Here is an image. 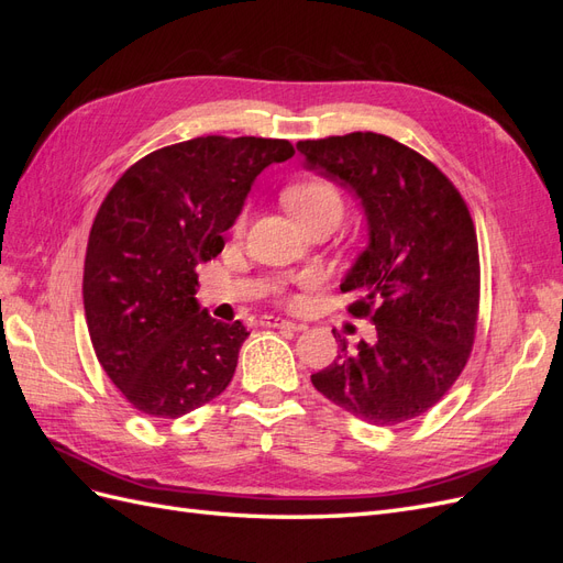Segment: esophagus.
I'll use <instances>...</instances> for the list:
<instances>
[{"label": "esophagus", "instance_id": "obj_1", "mask_svg": "<svg viewBox=\"0 0 563 563\" xmlns=\"http://www.w3.org/2000/svg\"><path fill=\"white\" fill-rule=\"evenodd\" d=\"M261 327H267V329H288V331H302V323L288 321V319H282V317H272V314H265V317L261 319Z\"/></svg>", "mask_w": 563, "mask_h": 563}]
</instances>
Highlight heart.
<instances>
[{"label": "heart", "instance_id": "b5f03b06", "mask_svg": "<svg viewBox=\"0 0 563 563\" xmlns=\"http://www.w3.org/2000/svg\"><path fill=\"white\" fill-rule=\"evenodd\" d=\"M284 201L300 225L327 211L343 213V199H340L335 185L321 178H310V180H300L291 185L284 192ZM244 223H246V213H242L240 220H236V232L244 228ZM308 284H312V279H308Z\"/></svg>", "mask_w": 563, "mask_h": 563}]
</instances>
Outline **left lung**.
<instances>
[{
  "label": "left lung",
  "instance_id": "left-lung-1",
  "mask_svg": "<svg viewBox=\"0 0 563 563\" xmlns=\"http://www.w3.org/2000/svg\"><path fill=\"white\" fill-rule=\"evenodd\" d=\"M305 166L356 195L368 246L340 291L373 340L340 338L338 360L312 385L371 424L422 416L463 373L479 317V246L465 199L416 150L380 133L300 141Z\"/></svg>",
  "mask_w": 563,
  "mask_h": 563
}]
</instances>
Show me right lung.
I'll list each match as a JSON object with an SVG mask.
<instances>
[{
    "label": "right lung",
    "instance_id": "right-lung-1",
    "mask_svg": "<svg viewBox=\"0 0 563 563\" xmlns=\"http://www.w3.org/2000/svg\"><path fill=\"white\" fill-rule=\"evenodd\" d=\"M294 152L279 139L201 135L150 152L100 203L84 312L100 366L141 413L180 418L230 385L249 331L199 308L197 265L223 251L255 176Z\"/></svg>",
    "mask_w": 563,
    "mask_h": 563
}]
</instances>
